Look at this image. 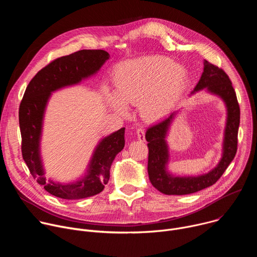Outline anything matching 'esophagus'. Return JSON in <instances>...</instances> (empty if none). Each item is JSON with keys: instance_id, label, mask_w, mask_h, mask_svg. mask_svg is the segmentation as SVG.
I'll use <instances>...</instances> for the list:
<instances>
[{"instance_id": "34e87169", "label": "esophagus", "mask_w": 257, "mask_h": 257, "mask_svg": "<svg viewBox=\"0 0 257 257\" xmlns=\"http://www.w3.org/2000/svg\"><path fill=\"white\" fill-rule=\"evenodd\" d=\"M136 135H137V138L139 141L143 142L145 140V130L143 127H138L136 129Z\"/></svg>"}]
</instances>
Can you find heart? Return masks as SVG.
I'll return each instance as SVG.
<instances>
[{
  "instance_id": "b5f03b06",
  "label": "heart",
  "mask_w": 257,
  "mask_h": 257,
  "mask_svg": "<svg viewBox=\"0 0 257 257\" xmlns=\"http://www.w3.org/2000/svg\"><path fill=\"white\" fill-rule=\"evenodd\" d=\"M184 70L164 56H149L120 65L115 73V93L104 95L115 111L125 114L128 104H140L148 119L163 116L171 106Z\"/></svg>"
}]
</instances>
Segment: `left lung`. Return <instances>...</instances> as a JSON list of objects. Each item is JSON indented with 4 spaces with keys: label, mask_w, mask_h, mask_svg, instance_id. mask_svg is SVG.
Wrapping results in <instances>:
<instances>
[{
    "label": "left lung",
    "mask_w": 257,
    "mask_h": 257,
    "mask_svg": "<svg viewBox=\"0 0 257 257\" xmlns=\"http://www.w3.org/2000/svg\"><path fill=\"white\" fill-rule=\"evenodd\" d=\"M202 75L194 90L206 88L209 92L221 96L227 106L223 157L217 166L207 174L197 177H175L168 173L169 150L166 142L167 132L175 117L172 113L163 121L151 126L145 133L149 148L148 172L153 186L167 195H185L207 188L222 177L234 160L238 146V129L240 124V106L235 89L227 73L215 65L203 62Z\"/></svg>",
    "instance_id": "1"
}]
</instances>
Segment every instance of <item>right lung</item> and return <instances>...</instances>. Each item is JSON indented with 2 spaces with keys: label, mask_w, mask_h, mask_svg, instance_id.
<instances>
[{
  "label": "right lung",
  "mask_w": 257,
  "mask_h": 257,
  "mask_svg": "<svg viewBox=\"0 0 257 257\" xmlns=\"http://www.w3.org/2000/svg\"><path fill=\"white\" fill-rule=\"evenodd\" d=\"M102 50H81L52 61L31 79L19 106L21 152L30 174L46 191L63 199H81L98 194L107 184L109 169L124 149L125 128L101 139L96 146L87 175L71 184L47 181L41 160L40 141L46 105L51 93L65 86L79 83L99 70L108 59Z\"/></svg>",
  "instance_id": "1"
}]
</instances>
